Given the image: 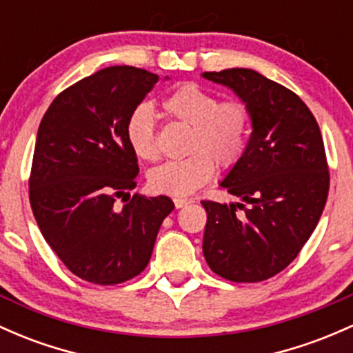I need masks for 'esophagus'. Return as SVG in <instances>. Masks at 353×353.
Masks as SVG:
<instances>
[{"mask_svg":"<svg viewBox=\"0 0 353 353\" xmlns=\"http://www.w3.org/2000/svg\"><path fill=\"white\" fill-rule=\"evenodd\" d=\"M174 204H176V208L179 209V208H184L185 204H191V201L183 199V197H176V199H174Z\"/></svg>","mask_w":353,"mask_h":353,"instance_id":"esophagus-1","label":"esophagus"}]
</instances>
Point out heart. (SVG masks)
<instances>
[{
	"label": "heart",
	"mask_w": 353,
	"mask_h": 353,
	"mask_svg": "<svg viewBox=\"0 0 353 353\" xmlns=\"http://www.w3.org/2000/svg\"><path fill=\"white\" fill-rule=\"evenodd\" d=\"M162 114L189 125L188 157L159 165L149 174L154 192L185 197L212 179L216 164L230 170L245 157L251 134L250 108L241 100H218L196 83H181L161 102ZM130 150L147 162L159 157L154 120L147 107H137L125 125Z\"/></svg>",
	"instance_id": "obj_1"
}]
</instances>
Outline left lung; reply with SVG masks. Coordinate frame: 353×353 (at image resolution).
<instances>
[{"label": "left lung", "instance_id": "left-lung-1", "mask_svg": "<svg viewBox=\"0 0 353 353\" xmlns=\"http://www.w3.org/2000/svg\"><path fill=\"white\" fill-rule=\"evenodd\" d=\"M250 108L245 157L221 183L243 203L201 201L208 212L203 253L236 283L283 271L308 241L327 203L330 174L315 117L295 92L250 68L204 72Z\"/></svg>", "mask_w": 353, "mask_h": 353}]
</instances>
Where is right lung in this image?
Instances as JSON below:
<instances>
[{
    "instance_id": "1",
    "label": "right lung",
    "mask_w": 353,
    "mask_h": 353,
    "mask_svg": "<svg viewBox=\"0 0 353 353\" xmlns=\"http://www.w3.org/2000/svg\"><path fill=\"white\" fill-rule=\"evenodd\" d=\"M157 82L129 65L99 70L58 94L38 127L28 183L34 219L63 265L88 283L141 274L174 209L168 196L129 194L139 165L127 120Z\"/></svg>"
}]
</instances>
